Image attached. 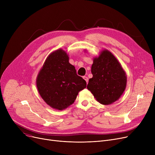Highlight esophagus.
<instances>
[{"instance_id":"esophagus-1","label":"esophagus","mask_w":155,"mask_h":155,"mask_svg":"<svg viewBox=\"0 0 155 155\" xmlns=\"http://www.w3.org/2000/svg\"><path fill=\"white\" fill-rule=\"evenodd\" d=\"M83 78L86 81L87 84H88V77H85V76H84V77H83Z\"/></svg>"}]
</instances>
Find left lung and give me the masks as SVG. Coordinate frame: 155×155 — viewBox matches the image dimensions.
I'll list each match as a JSON object with an SVG mask.
<instances>
[{"mask_svg": "<svg viewBox=\"0 0 155 155\" xmlns=\"http://www.w3.org/2000/svg\"><path fill=\"white\" fill-rule=\"evenodd\" d=\"M91 72L93 77L89 79L87 88L97 101L109 105L120 98L126 89L127 77L112 53L104 50L94 58Z\"/></svg>", "mask_w": 155, "mask_h": 155, "instance_id": "left-lung-1", "label": "left lung"}]
</instances>
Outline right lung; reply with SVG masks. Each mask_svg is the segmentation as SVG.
Segmentation results:
<instances>
[{"mask_svg":"<svg viewBox=\"0 0 155 155\" xmlns=\"http://www.w3.org/2000/svg\"><path fill=\"white\" fill-rule=\"evenodd\" d=\"M36 86L48 105L62 110L75 102L87 83L77 75L75 67L69 63L67 53L60 49L47 57L38 75Z\"/></svg>","mask_w":155,"mask_h":155,"instance_id":"obj_1","label":"right lung"}]
</instances>
